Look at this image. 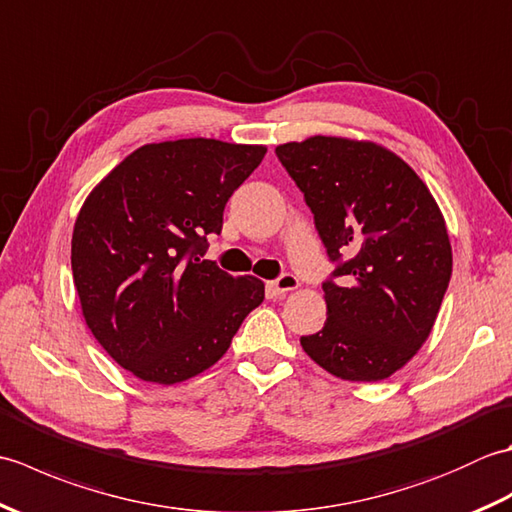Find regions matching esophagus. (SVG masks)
Returning <instances> with one entry per match:
<instances>
[{
	"label": "esophagus",
	"instance_id": "34e87169",
	"mask_svg": "<svg viewBox=\"0 0 512 512\" xmlns=\"http://www.w3.org/2000/svg\"><path fill=\"white\" fill-rule=\"evenodd\" d=\"M268 288H270V292H273L275 297L286 295V292L299 288V279L292 275V273H281L275 281H270Z\"/></svg>",
	"mask_w": 512,
	"mask_h": 512
}]
</instances>
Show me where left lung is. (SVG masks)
<instances>
[{
    "label": "left lung",
    "mask_w": 512,
    "mask_h": 512,
    "mask_svg": "<svg viewBox=\"0 0 512 512\" xmlns=\"http://www.w3.org/2000/svg\"><path fill=\"white\" fill-rule=\"evenodd\" d=\"M334 270L328 319L301 347L330 374L374 383L411 361L451 279L444 217L416 171L374 143L312 136L275 149Z\"/></svg>",
    "instance_id": "8db88e82"
}]
</instances>
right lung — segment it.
Segmentation results:
<instances>
[{"label": "right lung", "mask_w": 512, "mask_h": 512, "mask_svg": "<svg viewBox=\"0 0 512 512\" xmlns=\"http://www.w3.org/2000/svg\"><path fill=\"white\" fill-rule=\"evenodd\" d=\"M266 147L184 138L127 156L76 217L72 275L94 339L140 380L182 383L226 354L264 301L255 277L204 259Z\"/></svg>", "instance_id": "right-lung-1"}]
</instances>
